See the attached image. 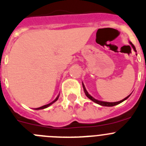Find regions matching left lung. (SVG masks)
I'll return each instance as SVG.
<instances>
[{
	"mask_svg": "<svg viewBox=\"0 0 146 146\" xmlns=\"http://www.w3.org/2000/svg\"><path fill=\"white\" fill-rule=\"evenodd\" d=\"M129 44L131 45V47H132L133 50H135V52H137L136 49H135V47L133 45V44L131 43V42H129ZM82 87H83V90H84V92H85V94H86V96H87V97L88 98V99H91V101L94 102H95V103H96V104H99V105H102V106H105V107H113V106H115V105H117V104H120V103L123 102L125 101L126 99H128V98L129 97V96H130V95H129L128 96H126V97L124 98V99H122V100H121V101H119V102H108L99 101V100H97V99H94V98L93 97V96H91V95H90V94H88V92L87 90H86V87H85V86H84V84H83V83H82Z\"/></svg>",
	"mask_w": 146,
	"mask_h": 146,
	"instance_id": "8db88e82",
	"label": "left lung"
}]
</instances>
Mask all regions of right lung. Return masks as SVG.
Here are the masks:
<instances>
[{"label":"right lung","mask_w":146,"mask_h":146,"mask_svg":"<svg viewBox=\"0 0 146 146\" xmlns=\"http://www.w3.org/2000/svg\"><path fill=\"white\" fill-rule=\"evenodd\" d=\"M58 97H59V95H58V96H57V97H56V99H55V100H54V101H52V102H50V104H45V105H44V106L40 107V108H36V109H35V110H42V109H44V108H48V107H49V106H50V105H51V104H53L54 102H55L57 101L58 99Z\"/></svg>","instance_id":"1"}]
</instances>
